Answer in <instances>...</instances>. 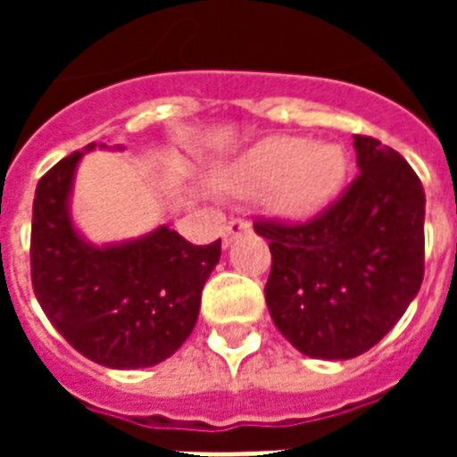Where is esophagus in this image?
<instances>
[{
  "mask_svg": "<svg viewBox=\"0 0 457 457\" xmlns=\"http://www.w3.org/2000/svg\"><path fill=\"white\" fill-rule=\"evenodd\" d=\"M249 229H252V225H249L247 220H229L228 228H225V247H228L229 242H235L237 237H242V235H247Z\"/></svg>",
  "mask_w": 457,
  "mask_h": 457,
  "instance_id": "34e87169",
  "label": "esophagus"
}]
</instances>
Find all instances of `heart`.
Returning <instances> with one entry per match:
<instances>
[{
	"label": "heart",
	"instance_id": "obj_1",
	"mask_svg": "<svg viewBox=\"0 0 457 457\" xmlns=\"http://www.w3.org/2000/svg\"><path fill=\"white\" fill-rule=\"evenodd\" d=\"M345 170L347 161L340 146L278 137L262 141L235 161L220 186L242 198L269 193V205L277 215L303 220L333 200Z\"/></svg>",
	"mask_w": 457,
	"mask_h": 457
}]
</instances>
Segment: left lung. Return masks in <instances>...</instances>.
<instances>
[{"label": "left lung", "mask_w": 457, "mask_h": 457, "mask_svg": "<svg viewBox=\"0 0 457 457\" xmlns=\"http://www.w3.org/2000/svg\"><path fill=\"white\" fill-rule=\"evenodd\" d=\"M357 179L306 222L257 220L269 313L298 353L350 360L403 316L423 281V186L403 156L354 134Z\"/></svg>", "instance_id": "8db88e82"}]
</instances>
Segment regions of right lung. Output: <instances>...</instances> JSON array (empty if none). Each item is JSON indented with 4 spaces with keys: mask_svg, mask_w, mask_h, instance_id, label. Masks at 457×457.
<instances>
[{
    "mask_svg": "<svg viewBox=\"0 0 457 457\" xmlns=\"http://www.w3.org/2000/svg\"><path fill=\"white\" fill-rule=\"evenodd\" d=\"M90 149L95 144L85 146ZM80 159L83 151H73L36 186L34 294L55 330L87 360L112 370L159 364L195 328L220 239L198 247L163 225L121 245L85 242L71 220Z\"/></svg>",
    "mask_w": 457,
    "mask_h": 457,
    "instance_id": "add662e5",
    "label": "right lung"
}]
</instances>
